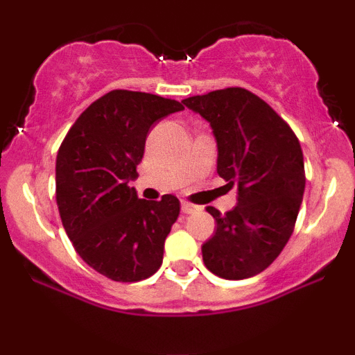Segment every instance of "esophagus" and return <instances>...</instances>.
I'll use <instances>...</instances> for the list:
<instances>
[{
	"label": "esophagus",
	"mask_w": 355,
	"mask_h": 355,
	"mask_svg": "<svg viewBox=\"0 0 355 355\" xmlns=\"http://www.w3.org/2000/svg\"><path fill=\"white\" fill-rule=\"evenodd\" d=\"M197 210V207L191 205L189 202H182V211L183 214H193V211Z\"/></svg>",
	"instance_id": "1"
}]
</instances>
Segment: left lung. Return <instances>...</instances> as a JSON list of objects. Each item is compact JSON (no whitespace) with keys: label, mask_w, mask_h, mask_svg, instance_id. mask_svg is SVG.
<instances>
[{"label":"left lung","mask_w":355,"mask_h":355,"mask_svg":"<svg viewBox=\"0 0 355 355\" xmlns=\"http://www.w3.org/2000/svg\"><path fill=\"white\" fill-rule=\"evenodd\" d=\"M209 121L217 140V173L237 189V205L202 245L205 267L227 280L260 274L294 232L305 189L304 155L287 121L245 88L215 89L182 100Z\"/></svg>","instance_id":"8db88e82"}]
</instances>
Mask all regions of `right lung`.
<instances>
[{
    "label": "right lung",
    "mask_w": 355,
    "mask_h": 355,
    "mask_svg": "<svg viewBox=\"0 0 355 355\" xmlns=\"http://www.w3.org/2000/svg\"><path fill=\"white\" fill-rule=\"evenodd\" d=\"M183 105L144 92L113 89L76 118L56 155V203L76 254L116 282L152 277L180 214V202L138 198L130 180L152 125Z\"/></svg>",
    "instance_id": "1"
}]
</instances>
